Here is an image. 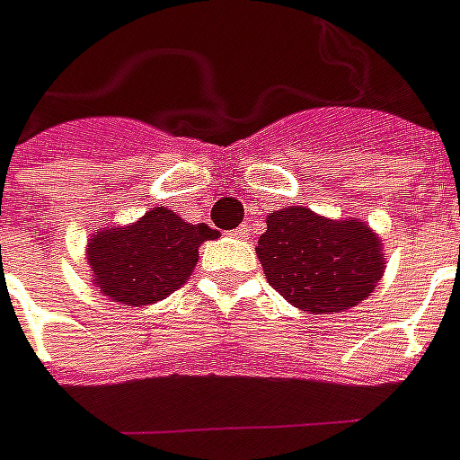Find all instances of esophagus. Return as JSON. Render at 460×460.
Returning <instances> with one entry per match:
<instances>
[{"label":"esophagus","mask_w":460,"mask_h":460,"mask_svg":"<svg viewBox=\"0 0 460 460\" xmlns=\"http://www.w3.org/2000/svg\"><path fill=\"white\" fill-rule=\"evenodd\" d=\"M230 234H233V237H237V240H247V237H250V230H247V226H240Z\"/></svg>","instance_id":"obj_1"}]
</instances>
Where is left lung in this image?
<instances>
[{"label":"left lung","instance_id":"8db88e82","mask_svg":"<svg viewBox=\"0 0 460 460\" xmlns=\"http://www.w3.org/2000/svg\"><path fill=\"white\" fill-rule=\"evenodd\" d=\"M254 250L267 281L310 315L354 308L385 274L383 240L364 220H332L305 206L271 210Z\"/></svg>","mask_w":460,"mask_h":460}]
</instances>
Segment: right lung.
Returning <instances> with one entry per match:
<instances>
[{"mask_svg": "<svg viewBox=\"0 0 460 460\" xmlns=\"http://www.w3.org/2000/svg\"><path fill=\"white\" fill-rule=\"evenodd\" d=\"M206 223L191 226L157 206L130 226L102 227L86 243L92 283L119 305L143 308L181 288L199 261V247L216 240Z\"/></svg>", "mask_w": 460, "mask_h": 460, "instance_id": "add662e5", "label": "right lung"}]
</instances>
